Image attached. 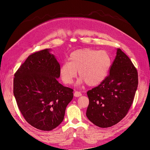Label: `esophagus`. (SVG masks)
Listing matches in <instances>:
<instances>
[{
	"label": "esophagus",
	"mask_w": 150,
	"mask_h": 150,
	"mask_svg": "<svg viewBox=\"0 0 150 150\" xmlns=\"http://www.w3.org/2000/svg\"><path fill=\"white\" fill-rule=\"evenodd\" d=\"M74 96L75 97H79L81 96V93L79 91H75L74 93Z\"/></svg>",
	"instance_id": "1"
}]
</instances>
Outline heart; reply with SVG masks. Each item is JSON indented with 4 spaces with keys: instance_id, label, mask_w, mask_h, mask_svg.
<instances>
[{
    "instance_id": "heart-1",
    "label": "heart",
    "mask_w": 150,
    "mask_h": 150,
    "mask_svg": "<svg viewBox=\"0 0 150 150\" xmlns=\"http://www.w3.org/2000/svg\"><path fill=\"white\" fill-rule=\"evenodd\" d=\"M69 59V62H64L59 68L61 78L67 84L72 83L78 71L81 76L78 84L86 83L89 86L100 84L108 76L111 64L108 52L89 48L73 51Z\"/></svg>"
}]
</instances>
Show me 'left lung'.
Returning <instances> with one entry per match:
<instances>
[{
  "mask_svg": "<svg viewBox=\"0 0 150 150\" xmlns=\"http://www.w3.org/2000/svg\"><path fill=\"white\" fill-rule=\"evenodd\" d=\"M137 69L130 59L117 49L110 74L96 88L87 92L86 116L100 128L117 124L127 115L138 84Z\"/></svg>",
  "mask_w": 150,
  "mask_h": 150,
  "instance_id": "obj_1",
  "label": "left lung"
}]
</instances>
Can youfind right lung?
Instances as JSON below:
<instances>
[{
    "mask_svg": "<svg viewBox=\"0 0 150 150\" xmlns=\"http://www.w3.org/2000/svg\"><path fill=\"white\" fill-rule=\"evenodd\" d=\"M51 49L30 55L13 79V95L26 121L40 130L51 131L64 120L73 90L58 82L60 64Z\"/></svg>",
    "mask_w": 150,
    "mask_h": 150,
    "instance_id": "obj_1",
    "label": "right lung"
}]
</instances>
